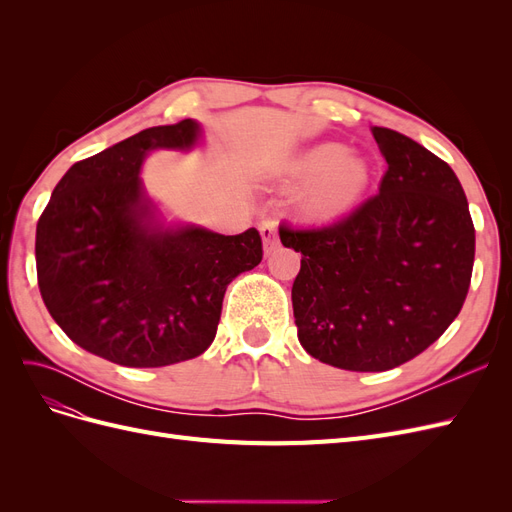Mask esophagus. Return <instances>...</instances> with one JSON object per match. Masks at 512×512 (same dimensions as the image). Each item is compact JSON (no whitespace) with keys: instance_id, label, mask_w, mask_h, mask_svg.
<instances>
[{"instance_id":"esophagus-1","label":"esophagus","mask_w":512,"mask_h":512,"mask_svg":"<svg viewBox=\"0 0 512 512\" xmlns=\"http://www.w3.org/2000/svg\"><path fill=\"white\" fill-rule=\"evenodd\" d=\"M260 235H262V243H265V254H271L273 250H277L280 239H277V226L273 220H265L260 224Z\"/></svg>"}]
</instances>
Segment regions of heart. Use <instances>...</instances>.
I'll return each mask as SVG.
<instances>
[{"label":"heart","instance_id":"obj_1","mask_svg":"<svg viewBox=\"0 0 512 512\" xmlns=\"http://www.w3.org/2000/svg\"><path fill=\"white\" fill-rule=\"evenodd\" d=\"M299 179H316L305 196L309 213L331 218L350 209L367 188L369 166L359 156H348L342 145L327 143L305 151L294 164Z\"/></svg>","mask_w":512,"mask_h":512}]
</instances>
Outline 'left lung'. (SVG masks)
Listing matches in <instances>:
<instances>
[{"mask_svg":"<svg viewBox=\"0 0 512 512\" xmlns=\"http://www.w3.org/2000/svg\"><path fill=\"white\" fill-rule=\"evenodd\" d=\"M371 132L389 164L380 192L331 224H280L282 243L301 252L299 342L348 371H386L427 350L461 312L474 267V224L453 168L395 130Z\"/></svg>","mask_w":512,"mask_h":512,"instance_id":"left-lung-1","label":"left lung"}]
</instances>
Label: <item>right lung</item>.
Segmentation results:
<instances>
[{
	"mask_svg": "<svg viewBox=\"0 0 512 512\" xmlns=\"http://www.w3.org/2000/svg\"><path fill=\"white\" fill-rule=\"evenodd\" d=\"M198 123L156 126L72 164L36 228L42 301L76 346L123 367H164L203 354L226 286L262 260L256 228L218 235L149 222L141 170L158 147L188 149Z\"/></svg>",
	"mask_w": 512,
	"mask_h": 512,
	"instance_id": "1",
	"label": "right lung"
}]
</instances>
